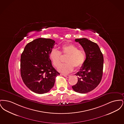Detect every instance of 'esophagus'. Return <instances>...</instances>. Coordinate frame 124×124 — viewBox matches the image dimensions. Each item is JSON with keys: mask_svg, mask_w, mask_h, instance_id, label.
<instances>
[{"mask_svg": "<svg viewBox=\"0 0 124 124\" xmlns=\"http://www.w3.org/2000/svg\"><path fill=\"white\" fill-rule=\"evenodd\" d=\"M62 75H63L64 77H66V78H69L70 76V75H68V74H61Z\"/></svg>", "mask_w": 124, "mask_h": 124, "instance_id": "obj_1", "label": "esophagus"}]
</instances>
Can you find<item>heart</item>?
Here are the masks:
<instances>
[{
	"label": "heart",
	"mask_w": 124,
	"mask_h": 124,
	"mask_svg": "<svg viewBox=\"0 0 124 124\" xmlns=\"http://www.w3.org/2000/svg\"><path fill=\"white\" fill-rule=\"evenodd\" d=\"M61 54L68 55L65 62L66 63L62 65L59 68V71L62 73H69L73 70L74 67L76 68L82 65L86 58L85 52L82 49H78L75 45L72 44L63 46L60 51L55 49H53L49 54V58L53 65L59 67L61 64Z\"/></svg>",
	"instance_id": "obj_1"
}]
</instances>
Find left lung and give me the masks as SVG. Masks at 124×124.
I'll use <instances>...</instances> for the list:
<instances>
[{"mask_svg": "<svg viewBox=\"0 0 124 124\" xmlns=\"http://www.w3.org/2000/svg\"><path fill=\"white\" fill-rule=\"evenodd\" d=\"M86 54V59L79 71L75 74L78 82L72 86L80 93H85L94 89L100 83L103 70L104 58L98 45L86 38L77 39Z\"/></svg>", "mask_w": 124, "mask_h": 124, "instance_id": "1", "label": "left lung"}]
</instances>
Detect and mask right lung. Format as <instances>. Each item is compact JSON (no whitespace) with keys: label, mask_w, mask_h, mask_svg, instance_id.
I'll list each match as a JSON object with an SVG mask.
<instances>
[{"label":"right lung","mask_w":124,"mask_h":124,"mask_svg":"<svg viewBox=\"0 0 124 124\" xmlns=\"http://www.w3.org/2000/svg\"><path fill=\"white\" fill-rule=\"evenodd\" d=\"M55 44L50 39H36L26 45L21 55V76L26 86L36 93H48L60 74L49 57Z\"/></svg>","instance_id":"add662e5"}]
</instances>
